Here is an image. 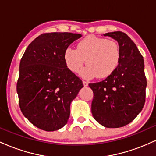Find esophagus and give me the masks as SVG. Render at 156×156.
Returning a JSON list of instances; mask_svg holds the SVG:
<instances>
[{
	"label": "esophagus",
	"instance_id": "esophagus-1",
	"mask_svg": "<svg viewBox=\"0 0 156 156\" xmlns=\"http://www.w3.org/2000/svg\"><path fill=\"white\" fill-rule=\"evenodd\" d=\"M83 86L84 87H87V86L89 85V83L87 81H85V80H83Z\"/></svg>",
	"mask_w": 156,
	"mask_h": 156
}]
</instances>
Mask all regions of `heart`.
Listing matches in <instances>:
<instances>
[{"instance_id":"b5f03b06","label":"heart","mask_w":156,"mask_h":156,"mask_svg":"<svg viewBox=\"0 0 156 156\" xmlns=\"http://www.w3.org/2000/svg\"><path fill=\"white\" fill-rule=\"evenodd\" d=\"M86 64L80 75L86 79L94 77L105 78L116 70L120 60V49L117 42L105 38L89 35L77 43L76 49L67 48L64 60L68 69L78 72Z\"/></svg>"}]
</instances>
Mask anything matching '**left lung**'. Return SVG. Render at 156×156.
I'll return each mask as SVG.
<instances>
[{"instance_id":"left-lung-1","label":"left lung","mask_w":156,"mask_h":156,"mask_svg":"<svg viewBox=\"0 0 156 156\" xmlns=\"http://www.w3.org/2000/svg\"><path fill=\"white\" fill-rule=\"evenodd\" d=\"M103 36L118 42L120 60L110 76L101 82L89 84L94 93L92 114L105 128H120L131 122L145 103L144 58L126 34L114 31Z\"/></svg>"}]
</instances>
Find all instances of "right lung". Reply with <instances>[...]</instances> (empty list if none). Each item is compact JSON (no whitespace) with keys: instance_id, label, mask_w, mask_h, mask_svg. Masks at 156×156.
<instances>
[{"instance_id":"add662e5","label":"right lung","mask_w":156,"mask_h":156,"mask_svg":"<svg viewBox=\"0 0 156 156\" xmlns=\"http://www.w3.org/2000/svg\"><path fill=\"white\" fill-rule=\"evenodd\" d=\"M81 36L43 34L32 41L21 58L17 83L20 108L38 128L54 131L67 123L71 102L83 85L66 66L64 52Z\"/></svg>"}]
</instances>
